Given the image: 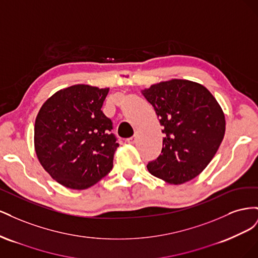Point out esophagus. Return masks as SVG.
Wrapping results in <instances>:
<instances>
[{
  "mask_svg": "<svg viewBox=\"0 0 258 258\" xmlns=\"http://www.w3.org/2000/svg\"><path fill=\"white\" fill-rule=\"evenodd\" d=\"M136 141H137V134H136L134 137H131V138L127 139V142H128L129 144H135Z\"/></svg>",
  "mask_w": 258,
  "mask_h": 258,
  "instance_id": "esophagus-1",
  "label": "esophagus"
}]
</instances>
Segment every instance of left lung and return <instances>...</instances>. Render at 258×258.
Returning a JSON list of instances; mask_svg holds the SVG:
<instances>
[{"label": "left lung", "mask_w": 258, "mask_h": 258, "mask_svg": "<svg viewBox=\"0 0 258 258\" xmlns=\"http://www.w3.org/2000/svg\"><path fill=\"white\" fill-rule=\"evenodd\" d=\"M159 117L165 135L161 154L147 169L170 184L199 175L213 159L225 135V116L204 86L172 80L142 91Z\"/></svg>", "instance_id": "left-lung-1"}]
</instances>
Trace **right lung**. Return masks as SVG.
<instances>
[{
  "mask_svg": "<svg viewBox=\"0 0 258 258\" xmlns=\"http://www.w3.org/2000/svg\"><path fill=\"white\" fill-rule=\"evenodd\" d=\"M108 88L74 85L50 97L37 114L34 144L43 168L68 188L86 189L113 168L119 146L101 111Z\"/></svg>",
  "mask_w": 258,
  "mask_h": 258,
  "instance_id": "right-lung-1",
  "label": "right lung"
}]
</instances>
